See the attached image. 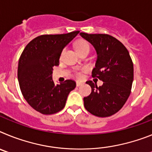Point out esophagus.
<instances>
[{"mask_svg":"<svg viewBox=\"0 0 152 152\" xmlns=\"http://www.w3.org/2000/svg\"><path fill=\"white\" fill-rule=\"evenodd\" d=\"M82 84V83H80V82H77L76 83V85H77V87H80V85Z\"/></svg>","mask_w":152,"mask_h":152,"instance_id":"1","label":"esophagus"}]
</instances>
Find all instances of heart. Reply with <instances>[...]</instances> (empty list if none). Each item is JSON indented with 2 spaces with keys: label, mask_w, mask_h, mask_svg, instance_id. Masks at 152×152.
<instances>
[{
  "label": "heart",
  "mask_w": 152,
  "mask_h": 152,
  "mask_svg": "<svg viewBox=\"0 0 152 152\" xmlns=\"http://www.w3.org/2000/svg\"><path fill=\"white\" fill-rule=\"evenodd\" d=\"M75 48H76V50H77V52H78L79 54V53H80L81 52H83V51L84 50H87V49L90 50V45L88 44V42L84 41V40H80V41H79L78 42L76 43ZM75 76H76L77 78H80V77H81V75H80V72H76Z\"/></svg>",
  "instance_id": "obj_1"
}]
</instances>
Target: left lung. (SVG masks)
<instances>
[{
  "instance_id": "8db88e82",
  "label": "left lung",
  "mask_w": 152,
  "mask_h": 152,
  "mask_svg": "<svg viewBox=\"0 0 152 152\" xmlns=\"http://www.w3.org/2000/svg\"><path fill=\"white\" fill-rule=\"evenodd\" d=\"M80 35L94 47L97 55L92 77L100 79L97 87L91 80L89 96L84 97L85 109L98 117L110 116L123 107L131 93L133 81V63L129 51L121 42L107 34Z\"/></svg>"
}]
</instances>
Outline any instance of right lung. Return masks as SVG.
I'll return each instance as SVG.
<instances>
[{"instance_id":"1","label":"right lung","mask_w":152,"mask_h":152,"mask_svg":"<svg viewBox=\"0 0 152 152\" xmlns=\"http://www.w3.org/2000/svg\"><path fill=\"white\" fill-rule=\"evenodd\" d=\"M78 33L42 35L29 42L23 51L17 70L20 88L24 99L40 113L51 115L61 110L69 93L76 87L72 80L55 84L52 71L59 64L63 49Z\"/></svg>"}]
</instances>
